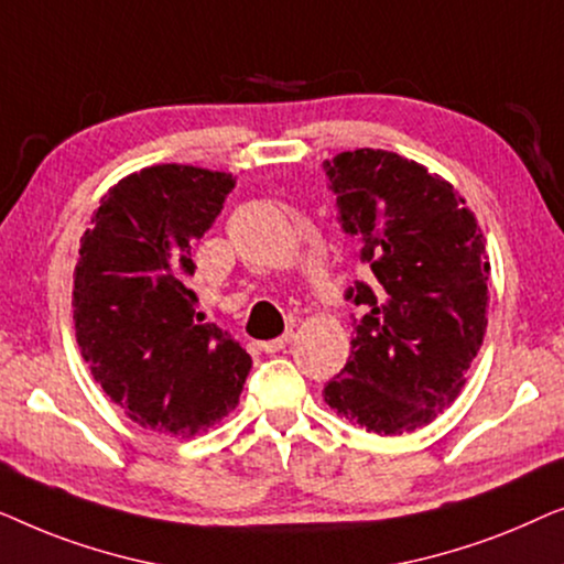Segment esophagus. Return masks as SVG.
<instances>
[{
    "label": "esophagus",
    "mask_w": 564,
    "mask_h": 564,
    "mask_svg": "<svg viewBox=\"0 0 564 564\" xmlns=\"http://www.w3.org/2000/svg\"><path fill=\"white\" fill-rule=\"evenodd\" d=\"M292 338H295V334H292V330H288V334H282L280 338H274V341L261 344V349H264L267 354H276V351L288 349V346L292 344Z\"/></svg>",
    "instance_id": "34e87169"
}]
</instances>
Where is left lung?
<instances>
[{
	"instance_id": "left-lung-1",
	"label": "left lung",
	"mask_w": 564,
	"mask_h": 564,
	"mask_svg": "<svg viewBox=\"0 0 564 564\" xmlns=\"http://www.w3.org/2000/svg\"><path fill=\"white\" fill-rule=\"evenodd\" d=\"M323 169L341 226L375 274L372 288L346 292L365 315L354 318L351 357L323 398L372 434H405L457 400L482 346V230L449 182L392 151H344Z\"/></svg>"
}]
</instances>
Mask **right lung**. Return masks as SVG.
<instances>
[{"mask_svg": "<svg viewBox=\"0 0 564 564\" xmlns=\"http://www.w3.org/2000/svg\"><path fill=\"white\" fill-rule=\"evenodd\" d=\"M236 187L234 174L156 164L99 199L74 272L76 344L89 372L138 426L189 438L238 405L251 357L203 323L192 241Z\"/></svg>", "mask_w": 564, "mask_h": 564, "instance_id": "add662e5", "label": "right lung"}]
</instances>
